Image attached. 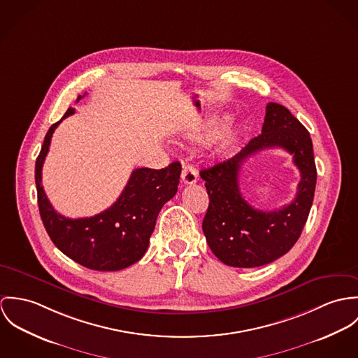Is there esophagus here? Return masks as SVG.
Returning a JSON list of instances; mask_svg holds the SVG:
<instances>
[{"instance_id": "obj_1", "label": "esophagus", "mask_w": 358, "mask_h": 358, "mask_svg": "<svg viewBox=\"0 0 358 358\" xmlns=\"http://www.w3.org/2000/svg\"><path fill=\"white\" fill-rule=\"evenodd\" d=\"M181 178H182V182L187 184V185L195 184L198 181V171H196L195 166L191 164V163H184Z\"/></svg>"}]
</instances>
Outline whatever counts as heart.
<instances>
[{"mask_svg": "<svg viewBox=\"0 0 358 358\" xmlns=\"http://www.w3.org/2000/svg\"><path fill=\"white\" fill-rule=\"evenodd\" d=\"M214 134V130L213 129H208V130H206L201 136H199L200 138H204V137H210V136H213Z\"/></svg>", "mask_w": 358, "mask_h": 358, "instance_id": "1", "label": "heart"}]
</instances>
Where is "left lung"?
<instances>
[{
	"label": "left lung",
	"instance_id": "1",
	"mask_svg": "<svg viewBox=\"0 0 358 358\" xmlns=\"http://www.w3.org/2000/svg\"><path fill=\"white\" fill-rule=\"evenodd\" d=\"M268 148L285 149L301 173L296 198L273 212L254 209L238 187L241 164ZM200 177L210 200L201 228L214 255L234 268L271 264L292 248L309 217L317 180L310 134L284 106L268 103L262 133L234 158L200 170Z\"/></svg>",
	"mask_w": 358,
	"mask_h": 358
}]
</instances>
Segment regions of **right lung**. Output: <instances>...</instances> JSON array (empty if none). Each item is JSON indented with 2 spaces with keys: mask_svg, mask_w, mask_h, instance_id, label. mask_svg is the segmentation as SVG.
Returning a JSON list of instances; mask_svg holds the SVG:
<instances>
[{
  "mask_svg": "<svg viewBox=\"0 0 358 358\" xmlns=\"http://www.w3.org/2000/svg\"><path fill=\"white\" fill-rule=\"evenodd\" d=\"M83 96H78L77 103ZM74 113V108H69L62 120L49 127L36 162L41 220L53 244L69 258L93 271L115 272L136 264L145 254L160 208L178 189L181 164L173 162L160 170L136 169L110 208L89 218H66L52 207L41 181L52 134L62 120Z\"/></svg>",
  "mask_w": 358,
  "mask_h": 358,
  "instance_id": "obj_1",
  "label": "right lung"
}]
</instances>
